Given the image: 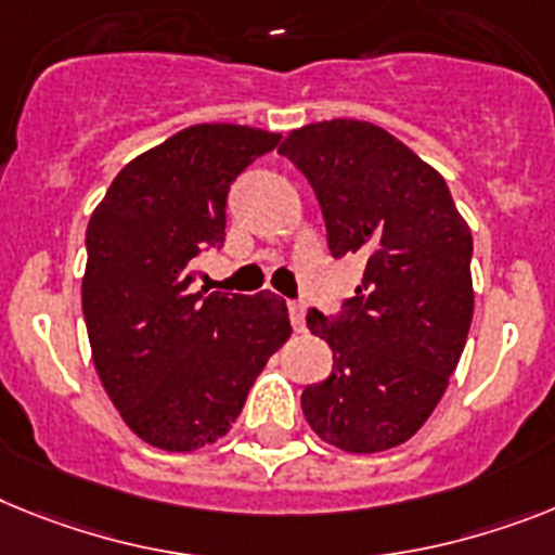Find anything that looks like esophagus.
I'll use <instances>...</instances> for the list:
<instances>
[{
  "instance_id": "1",
  "label": "esophagus",
  "mask_w": 555,
  "mask_h": 555,
  "mask_svg": "<svg viewBox=\"0 0 555 555\" xmlns=\"http://www.w3.org/2000/svg\"><path fill=\"white\" fill-rule=\"evenodd\" d=\"M287 313H291L293 330H296V333H305V313H307L305 301H287Z\"/></svg>"
}]
</instances>
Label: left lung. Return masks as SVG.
Wrapping results in <instances>:
<instances>
[{"label": "left lung", "mask_w": 555, "mask_h": 555, "mask_svg": "<svg viewBox=\"0 0 555 555\" xmlns=\"http://www.w3.org/2000/svg\"><path fill=\"white\" fill-rule=\"evenodd\" d=\"M279 155L313 185L330 254L364 262L338 313H307L333 349V372L301 392L305 417L344 451L392 449L435 412L463 356L472 231L443 177L375 124H310L287 134Z\"/></svg>", "instance_id": "obj_1"}]
</instances>
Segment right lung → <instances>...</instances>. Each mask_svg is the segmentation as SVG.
Listing matches in <instances>:
<instances>
[{
    "label": "right lung",
    "mask_w": 555,
    "mask_h": 555,
    "mask_svg": "<svg viewBox=\"0 0 555 555\" xmlns=\"http://www.w3.org/2000/svg\"><path fill=\"white\" fill-rule=\"evenodd\" d=\"M282 134L199 124L134 157L87 225L81 305L92 361L134 435L163 451L214 443L291 338L287 305L191 293L194 262L225 245L228 189Z\"/></svg>",
    "instance_id": "1"
}]
</instances>
